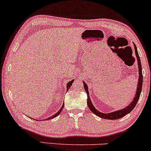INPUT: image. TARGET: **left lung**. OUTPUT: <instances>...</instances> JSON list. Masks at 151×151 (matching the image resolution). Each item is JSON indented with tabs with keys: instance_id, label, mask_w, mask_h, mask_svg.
<instances>
[{
	"instance_id": "obj_1",
	"label": "left lung",
	"mask_w": 151,
	"mask_h": 151,
	"mask_svg": "<svg viewBox=\"0 0 151 151\" xmlns=\"http://www.w3.org/2000/svg\"><path fill=\"white\" fill-rule=\"evenodd\" d=\"M134 50H135V54H136V56L137 58V61H138V85H137V89L136 91V94H135L134 98H133V101L130 103V104L127 106L125 107L124 109H121V110L111 112L109 114H104L102 113V112L99 111L93 106L92 103H91V99H90L89 94V90H88V86L86 85V84L84 81H83V84H84V89H85L86 93H87V105L89 106L90 110L92 111L95 115H96L97 116L101 118V119H109V120H115V119H119L125 116L126 114H129L131 111L134 109V107L136 106L137 102L138 101V99L140 97V95H141V92L142 90V85H143V74H142V67H141V60H140V57L138 55V50H137V47L136 45L134 44Z\"/></svg>"
}]
</instances>
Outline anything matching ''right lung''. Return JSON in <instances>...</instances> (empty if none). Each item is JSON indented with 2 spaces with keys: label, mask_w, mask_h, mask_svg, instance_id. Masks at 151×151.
<instances>
[{
  "label": "right lung",
  "mask_w": 151,
  "mask_h": 151,
  "mask_svg": "<svg viewBox=\"0 0 151 151\" xmlns=\"http://www.w3.org/2000/svg\"><path fill=\"white\" fill-rule=\"evenodd\" d=\"M73 81H74V79H72V81H69L68 83H67V91H68L69 90V89H70V86H72V83H73ZM64 104H63V105H62V106L61 107V109H60V110L58 111V112H57L56 114H55V115H53V116H50V118H48V119H45V120H49V119H54V118H55V117H57L58 116V115H60V114L61 113V111H62V109H63V108H64Z\"/></svg>",
  "instance_id": "1"
}]
</instances>
